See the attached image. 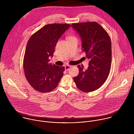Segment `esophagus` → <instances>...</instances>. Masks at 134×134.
Wrapping results in <instances>:
<instances>
[{"mask_svg": "<svg viewBox=\"0 0 134 134\" xmlns=\"http://www.w3.org/2000/svg\"><path fill=\"white\" fill-rule=\"evenodd\" d=\"M70 68H71V66H69V65H67V66H66L65 67V70H67V71L69 70V69Z\"/></svg>", "mask_w": 134, "mask_h": 134, "instance_id": "34e87169", "label": "esophagus"}]
</instances>
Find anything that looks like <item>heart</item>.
Returning a JSON list of instances; mask_svg holds the SVG:
<instances>
[{
  "mask_svg": "<svg viewBox=\"0 0 134 134\" xmlns=\"http://www.w3.org/2000/svg\"><path fill=\"white\" fill-rule=\"evenodd\" d=\"M68 40H69L72 39H76V37H74V36H68Z\"/></svg>",
  "mask_w": 134,
  "mask_h": 134,
  "instance_id": "heart-1",
  "label": "heart"
}]
</instances>
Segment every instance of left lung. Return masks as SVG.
Listing matches in <instances>:
<instances>
[{
  "label": "left lung",
  "mask_w": 134,
  "mask_h": 134,
  "mask_svg": "<svg viewBox=\"0 0 134 134\" xmlns=\"http://www.w3.org/2000/svg\"><path fill=\"white\" fill-rule=\"evenodd\" d=\"M71 27L82 41V51L86 53L88 66L78 65L79 74L73 78L77 87L84 92L100 88L107 80L112 59L110 38L105 30L97 22L73 23Z\"/></svg>",
  "instance_id": "obj_1"
}]
</instances>
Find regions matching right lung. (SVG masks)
I'll list each match as a JSON object with an SVG mask.
<instances>
[{"label":"right lung","mask_w":134,"mask_h":134,"mask_svg":"<svg viewBox=\"0 0 134 134\" xmlns=\"http://www.w3.org/2000/svg\"><path fill=\"white\" fill-rule=\"evenodd\" d=\"M70 25L48 24L34 33L28 41L23 60L26 78L36 91L49 92L58 86L65 67L49 63L61 36Z\"/></svg>","instance_id":"obj_1"}]
</instances>
